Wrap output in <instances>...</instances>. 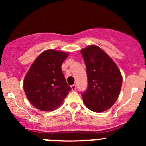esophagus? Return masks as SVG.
Returning a JSON list of instances; mask_svg holds the SVG:
<instances>
[{
	"instance_id": "obj_1",
	"label": "esophagus",
	"mask_w": 146,
	"mask_h": 146,
	"mask_svg": "<svg viewBox=\"0 0 146 146\" xmlns=\"http://www.w3.org/2000/svg\"><path fill=\"white\" fill-rule=\"evenodd\" d=\"M70 87H71L72 90H76V84H73V85H72Z\"/></svg>"
}]
</instances>
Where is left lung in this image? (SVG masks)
<instances>
[{
    "mask_svg": "<svg viewBox=\"0 0 146 146\" xmlns=\"http://www.w3.org/2000/svg\"><path fill=\"white\" fill-rule=\"evenodd\" d=\"M86 65L88 86L82 93L85 106L95 112L109 110L118 99L122 76L112 59L95 45L81 50Z\"/></svg>",
    "mask_w": 146,
    "mask_h": 146,
    "instance_id": "left-lung-1",
    "label": "left lung"
}]
</instances>
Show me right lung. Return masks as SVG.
<instances>
[{"mask_svg":"<svg viewBox=\"0 0 146 146\" xmlns=\"http://www.w3.org/2000/svg\"><path fill=\"white\" fill-rule=\"evenodd\" d=\"M68 56V54L62 51L46 50L29 68L23 87L27 99L38 110L54 111L71 90L61 69Z\"/></svg>","mask_w":146,"mask_h":146,"instance_id":"obj_1","label":"right lung"}]
</instances>
